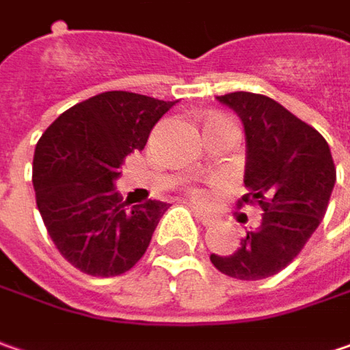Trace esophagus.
<instances>
[{
	"instance_id": "obj_1",
	"label": "esophagus",
	"mask_w": 350,
	"mask_h": 350,
	"mask_svg": "<svg viewBox=\"0 0 350 350\" xmlns=\"http://www.w3.org/2000/svg\"><path fill=\"white\" fill-rule=\"evenodd\" d=\"M193 213H196V217L202 221L204 225H211V223H213V215L205 213V211H202V209H198V207H193Z\"/></svg>"
}]
</instances>
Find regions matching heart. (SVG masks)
Returning <instances> with one entry per match:
<instances>
[{
	"label": "heart",
	"mask_w": 350,
	"mask_h": 350,
	"mask_svg": "<svg viewBox=\"0 0 350 350\" xmlns=\"http://www.w3.org/2000/svg\"><path fill=\"white\" fill-rule=\"evenodd\" d=\"M193 198H196V200H204V198H205V193H204V191L196 190V191H193Z\"/></svg>",
	"instance_id": "heart-1"
}]
</instances>
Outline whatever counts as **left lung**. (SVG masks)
Returning <instances> with one entry per match:
<instances>
[{
    "mask_svg": "<svg viewBox=\"0 0 350 350\" xmlns=\"http://www.w3.org/2000/svg\"><path fill=\"white\" fill-rule=\"evenodd\" d=\"M217 99L241 117L247 137L249 193L239 205L256 204L265 213L233 254L209 260L237 280H262L290 265L319 227L337 170L325 139L278 101L251 92Z\"/></svg>",
    "mask_w": 350,
    "mask_h": 350,
    "instance_id": "1",
    "label": "left lung"
}]
</instances>
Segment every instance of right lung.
I'll list each match as a JSON object with an SVG mask.
<instances>
[{
    "label": "right lung",
    "mask_w": 350,
    "mask_h": 350,
    "mask_svg": "<svg viewBox=\"0 0 350 350\" xmlns=\"http://www.w3.org/2000/svg\"><path fill=\"white\" fill-rule=\"evenodd\" d=\"M174 103L103 92L70 107L38 139L33 186L40 217L58 252L84 274L119 276L148 249L168 204L127 207L115 180Z\"/></svg>",
    "instance_id": "1"
}]
</instances>
